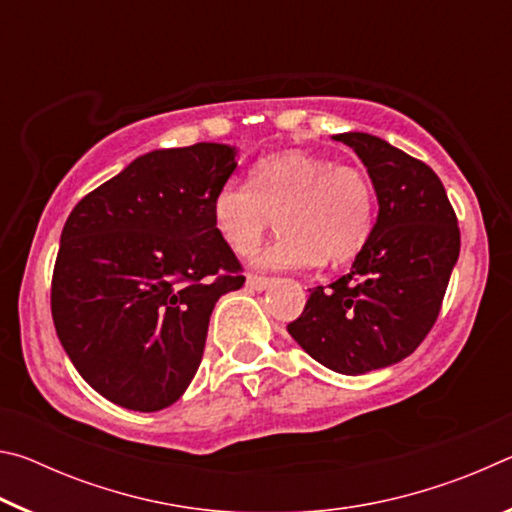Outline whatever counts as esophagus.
Listing matches in <instances>:
<instances>
[{
  "label": "esophagus",
  "mask_w": 512,
  "mask_h": 512,
  "mask_svg": "<svg viewBox=\"0 0 512 512\" xmlns=\"http://www.w3.org/2000/svg\"><path fill=\"white\" fill-rule=\"evenodd\" d=\"M273 280L271 277H266V275H253L250 273L248 275V280H246V284L250 289H255V291H264V289H268V284H271Z\"/></svg>",
  "instance_id": "esophagus-1"
}]
</instances>
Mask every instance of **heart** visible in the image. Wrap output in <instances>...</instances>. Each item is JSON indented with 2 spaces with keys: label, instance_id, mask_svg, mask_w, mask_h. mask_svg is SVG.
Instances as JSON below:
<instances>
[{
  "label": "heart",
  "instance_id": "1",
  "mask_svg": "<svg viewBox=\"0 0 512 512\" xmlns=\"http://www.w3.org/2000/svg\"><path fill=\"white\" fill-rule=\"evenodd\" d=\"M277 214L280 235L255 255L259 268H307L359 253L375 223V187L354 164H334L305 151L259 160L250 180L216 189V230L239 255L257 248Z\"/></svg>",
  "mask_w": 512,
  "mask_h": 512
}]
</instances>
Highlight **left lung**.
Masks as SVG:
<instances>
[{"label": "left lung", "mask_w": 512, "mask_h": 512, "mask_svg": "<svg viewBox=\"0 0 512 512\" xmlns=\"http://www.w3.org/2000/svg\"><path fill=\"white\" fill-rule=\"evenodd\" d=\"M375 187L379 214L348 275L309 289L289 334L341 375H366L418 348L443 307L461 253L454 207L427 164L368 133H341Z\"/></svg>", "instance_id": "1"}]
</instances>
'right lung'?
<instances>
[{
  "mask_svg": "<svg viewBox=\"0 0 512 512\" xmlns=\"http://www.w3.org/2000/svg\"><path fill=\"white\" fill-rule=\"evenodd\" d=\"M235 155L212 142L151 151L67 216L51 316L69 361L112 404L151 413L180 400L216 300L244 287L212 216Z\"/></svg>",
  "mask_w": 512,
  "mask_h": 512,
  "instance_id": "right-lung-1",
  "label": "right lung"
}]
</instances>
